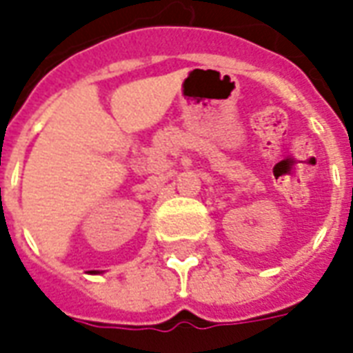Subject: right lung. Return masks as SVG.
I'll return each instance as SVG.
<instances>
[{
	"label": "right lung",
	"instance_id": "obj_1",
	"mask_svg": "<svg viewBox=\"0 0 353 353\" xmlns=\"http://www.w3.org/2000/svg\"><path fill=\"white\" fill-rule=\"evenodd\" d=\"M92 272H94V270H92Z\"/></svg>",
	"mask_w": 353,
	"mask_h": 353
}]
</instances>
